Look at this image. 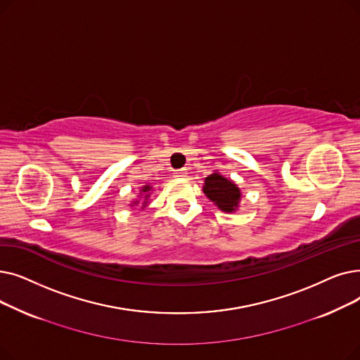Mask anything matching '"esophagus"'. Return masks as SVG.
Instances as JSON below:
<instances>
[{
  "instance_id": "obj_1",
  "label": "esophagus",
  "mask_w": 360,
  "mask_h": 360,
  "mask_svg": "<svg viewBox=\"0 0 360 360\" xmlns=\"http://www.w3.org/2000/svg\"><path fill=\"white\" fill-rule=\"evenodd\" d=\"M186 176H187V169L186 168H180V169L174 171V177H177V179H183Z\"/></svg>"
}]
</instances>
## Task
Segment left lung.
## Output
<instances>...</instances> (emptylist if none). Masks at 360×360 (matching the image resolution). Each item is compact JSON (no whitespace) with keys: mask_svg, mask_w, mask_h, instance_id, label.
<instances>
[{"mask_svg":"<svg viewBox=\"0 0 360 360\" xmlns=\"http://www.w3.org/2000/svg\"><path fill=\"white\" fill-rule=\"evenodd\" d=\"M203 193L217 205L218 210L224 212H234L238 208V202L242 198L240 189L231 180L222 177L218 173L205 179Z\"/></svg>","mask_w":360,"mask_h":360,"instance_id":"left-lung-1","label":"left lung"}]
</instances>
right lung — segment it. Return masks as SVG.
<instances>
[{
  "mask_svg": "<svg viewBox=\"0 0 360 360\" xmlns=\"http://www.w3.org/2000/svg\"><path fill=\"white\" fill-rule=\"evenodd\" d=\"M150 191H152V187H150L149 184L143 186V187H142V189H141V195H143V198H145V202H143V207H142V208H145V205L148 203V202H146V199L149 198V192H150ZM138 202H139V200H136L134 203H138Z\"/></svg>",
  "mask_w": 360,
  "mask_h": 360,
  "instance_id": "add662e5",
  "label": "right lung"
}]
</instances>
